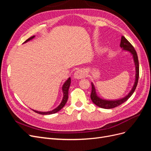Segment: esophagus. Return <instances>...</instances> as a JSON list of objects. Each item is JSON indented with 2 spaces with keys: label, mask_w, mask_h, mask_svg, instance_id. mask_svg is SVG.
<instances>
[{
  "label": "esophagus",
  "mask_w": 151,
  "mask_h": 151,
  "mask_svg": "<svg viewBox=\"0 0 151 151\" xmlns=\"http://www.w3.org/2000/svg\"><path fill=\"white\" fill-rule=\"evenodd\" d=\"M85 72L82 70H78L74 73V78L76 79H81L85 76Z\"/></svg>",
  "instance_id": "34e87169"
}]
</instances>
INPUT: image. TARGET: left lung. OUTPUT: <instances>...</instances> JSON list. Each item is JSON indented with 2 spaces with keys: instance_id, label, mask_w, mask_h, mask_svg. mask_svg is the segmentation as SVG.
<instances>
[{
  "instance_id": "left-lung-1",
  "label": "left lung",
  "mask_w": 151,
  "mask_h": 151,
  "mask_svg": "<svg viewBox=\"0 0 151 151\" xmlns=\"http://www.w3.org/2000/svg\"><path fill=\"white\" fill-rule=\"evenodd\" d=\"M120 46L122 48V50L130 52L133 56L135 66V70H136L135 80L134 85L133 86V88H132V90H131V91L129 92V93L127 96H125L124 98H122L119 100H107L101 99L100 98V97L97 96L96 93L95 86L93 84L91 83V93L90 95L91 100H92V101H93V104H95L96 105L99 106L100 108L110 109H113V108L116 107V106L122 104L125 101H127L131 96H132L138 83L139 76V60H138V56L137 55V52H136L134 46L131 45L127 39L123 36H122V38H121Z\"/></svg>"
}]
</instances>
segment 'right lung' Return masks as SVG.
<instances>
[{"label":"right lung","mask_w":151,"mask_h":151,"mask_svg":"<svg viewBox=\"0 0 151 151\" xmlns=\"http://www.w3.org/2000/svg\"><path fill=\"white\" fill-rule=\"evenodd\" d=\"M35 37V36H33L29 39H27V40L25 42H24V43L31 40L32 39H33ZM70 84H71V78H69L65 82L64 85H63L62 90H63V100L61 102L60 105L58 106H57L56 109H55L54 110H52L51 111H38L36 110H32L34 111H35L36 113H37L39 114H41V115H50V114H55V113L58 112V111H60L63 107V106L65 105L66 101L68 100V90L70 88Z\"/></svg>","instance_id":"right-lung-1"}]
</instances>
